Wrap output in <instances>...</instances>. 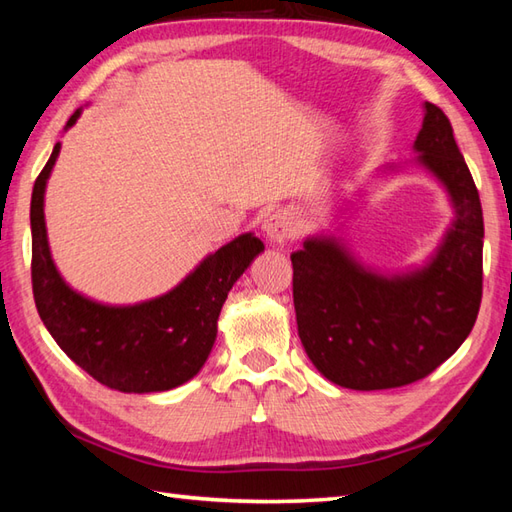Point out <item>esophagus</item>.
I'll list each match as a JSON object with an SVG mask.
<instances>
[{"label":"esophagus","instance_id":"obj_1","mask_svg":"<svg viewBox=\"0 0 512 512\" xmlns=\"http://www.w3.org/2000/svg\"><path fill=\"white\" fill-rule=\"evenodd\" d=\"M264 231L273 244H284L288 239L297 237V222L295 217H292V213L279 209V211L268 213V217L264 220Z\"/></svg>","mask_w":512,"mask_h":512}]
</instances>
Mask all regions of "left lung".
<instances>
[{
    "instance_id": "obj_1",
    "label": "left lung",
    "mask_w": 512,
    "mask_h": 512,
    "mask_svg": "<svg viewBox=\"0 0 512 512\" xmlns=\"http://www.w3.org/2000/svg\"><path fill=\"white\" fill-rule=\"evenodd\" d=\"M413 149L447 187L455 209L427 266L378 275L334 237H310L290 255L299 339L314 367L347 389H391L429 376L464 343L480 312V193L438 105L424 103Z\"/></svg>"
}]
</instances>
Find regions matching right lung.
<instances>
[{"mask_svg":"<svg viewBox=\"0 0 512 512\" xmlns=\"http://www.w3.org/2000/svg\"><path fill=\"white\" fill-rule=\"evenodd\" d=\"M76 110L65 129L76 123ZM61 145L52 149L30 200L32 295L52 339L101 385L125 394L167 391L187 383L211 354L228 290L264 250L253 233L215 250L167 295L136 306H103L74 292L50 257L43 193Z\"/></svg>","mask_w":512,"mask_h":512,"instance_id":"1","label":"right lung"}]
</instances>
